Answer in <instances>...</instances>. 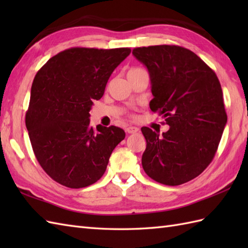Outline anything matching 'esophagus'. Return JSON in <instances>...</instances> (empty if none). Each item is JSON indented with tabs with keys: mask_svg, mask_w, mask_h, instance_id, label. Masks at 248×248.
I'll return each instance as SVG.
<instances>
[{
	"mask_svg": "<svg viewBox=\"0 0 248 248\" xmlns=\"http://www.w3.org/2000/svg\"><path fill=\"white\" fill-rule=\"evenodd\" d=\"M125 131H127V132L130 134H134V133H138L140 129L138 127H128L127 129H125Z\"/></svg>",
	"mask_w": 248,
	"mask_h": 248,
	"instance_id": "esophagus-1",
	"label": "esophagus"
}]
</instances>
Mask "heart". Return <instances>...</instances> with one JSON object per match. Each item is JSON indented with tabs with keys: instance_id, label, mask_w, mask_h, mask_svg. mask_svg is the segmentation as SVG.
Instances as JSON below:
<instances>
[{
	"instance_id": "obj_1",
	"label": "heart",
	"mask_w": 248,
	"mask_h": 248,
	"mask_svg": "<svg viewBox=\"0 0 248 248\" xmlns=\"http://www.w3.org/2000/svg\"><path fill=\"white\" fill-rule=\"evenodd\" d=\"M140 70H143V69H140V68H131V69L129 70V72H136V71H140Z\"/></svg>"
}]
</instances>
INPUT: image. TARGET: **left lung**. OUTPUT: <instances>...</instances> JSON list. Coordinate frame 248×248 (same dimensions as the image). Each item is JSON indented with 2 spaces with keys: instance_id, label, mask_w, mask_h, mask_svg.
<instances>
[{
  "instance_id": "1",
  "label": "left lung",
  "mask_w": 248,
  "mask_h": 248,
  "mask_svg": "<svg viewBox=\"0 0 248 248\" xmlns=\"http://www.w3.org/2000/svg\"><path fill=\"white\" fill-rule=\"evenodd\" d=\"M132 53L149 72L151 110L170 125L162 135L141 128L147 141L141 165L155 181L180 186L199 176L217 151L227 124L220 83L211 68L183 46H140Z\"/></svg>"
}]
</instances>
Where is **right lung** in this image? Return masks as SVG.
I'll return each mask as SVG.
<instances>
[{"label": "right lung", "mask_w": 248, "mask_h": 248, "mask_svg": "<svg viewBox=\"0 0 248 248\" xmlns=\"http://www.w3.org/2000/svg\"><path fill=\"white\" fill-rule=\"evenodd\" d=\"M130 48H70L46 62L31 84L25 124L37 161L54 181L70 188L97 182L124 139L115 125L89 124L93 100L101 99Z\"/></svg>", "instance_id": "obj_1"}]
</instances>
